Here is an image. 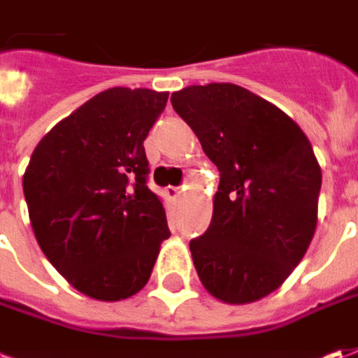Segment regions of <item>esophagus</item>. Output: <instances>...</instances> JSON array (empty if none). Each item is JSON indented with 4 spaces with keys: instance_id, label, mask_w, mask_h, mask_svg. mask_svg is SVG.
I'll return each mask as SVG.
<instances>
[{
    "instance_id": "esophagus-1",
    "label": "esophagus",
    "mask_w": 358,
    "mask_h": 358,
    "mask_svg": "<svg viewBox=\"0 0 358 358\" xmlns=\"http://www.w3.org/2000/svg\"><path fill=\"white\" fill-rule=\"evenodd\" d=\"M165 193H167V196H169V199L177 201V199L181 196V189H179V187H167V189H165Z\"/></svg>"
}]
</instances>
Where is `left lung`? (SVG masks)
Instances as JSON below:
<instances>
[{
  "label": "left lung",
  "mask_w": 358,
  "mask_h": 358,
  "mask_svg": "<svg viewBox=\"0 0 358 358\" xmlns=\"http://www.w3.org/2000/svg\"><path fill=\"white\" fill-rule=\"evenodd\" d=\"M171 104L220 171L213 220L189 244L196 274L227 303L272 294L301 262L317 227L321 169L308 136L236 84L187 86Z\"/></svg>",
  "instance_id": "left-lung-1"
}]
</instances>
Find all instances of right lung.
I'll return each instance as SVG.
<instances>
[{
  "label": "right lung",
  "mask_w": 358,
  "mask_h": 358,
  "mask_svg": "<svg viewBox=\"0 0 358 358\" xmlns=\"http://www.w3.org/2000/svg\"><path fill=\"white\" fill-rule=\"evenodd\" d=\"M169 92L108 88L61 120L23 175L29 218L57 272L80 294L117 301L150 280L169 238L143 150Z\"/></svg>",
  "instance_id": "1"
}]
</instances>
